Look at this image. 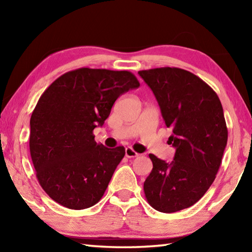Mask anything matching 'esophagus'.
I'll use <instances>...</instances> for the list:
<instances>
[{
	"label": "esophagus",
	"instance_id": "34e87169",
	"mask_svg": "<svg viewBox=\"0 0 252 252\" xmlns=\"http://www.w3.org/2000/svg\"><path fill=\"white\" fill-rule=\"evenodd\" d=\"M136 156H138V153H136L132 148L126 149V158H135Z\"/></svg>",
	"mask_w": 252,
	"mask_h": 252
}]
</instances>
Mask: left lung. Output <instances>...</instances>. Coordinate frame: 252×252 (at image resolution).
Instances as JSON below:
<instances>
[{"label": "left lung", "instance_id": "left-lung-1", "mask_svg": "<svg viewBox=\"0 0 252 252\" xmlns=\"http://www.w3.org/2000/svg\"><path fill=\"white\" fill-rule=\"evenodd\" d=\"M160 106L176 149L171 162L149 155L152 171L143 185L148 202L164 213L193 206L215 181L228 130L217 93L199 76L179 67L138 72Z\"/></svg>", "mask_w": 252, "mask_h": 252}]
</instances>
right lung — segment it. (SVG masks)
<instances>
[{
  "mask_svg": "<svg viewBox=\"0 0 252 252\" xmlns=\"http://www.w3.org/2000/svg\"><path fill=\"white\" fill-rule=\"evenodd\" d=\"M140 87L129 71L66 72L43 92L30 120V152L36 178L61 206L82 210L100 201L126 150L96 143L114 102Z\"/></svg>",
  "mask_w": 252,
  "mask_h": 252,
  "instance_id": "obj_1",
  "label": "right lung"
}]
</instances>
